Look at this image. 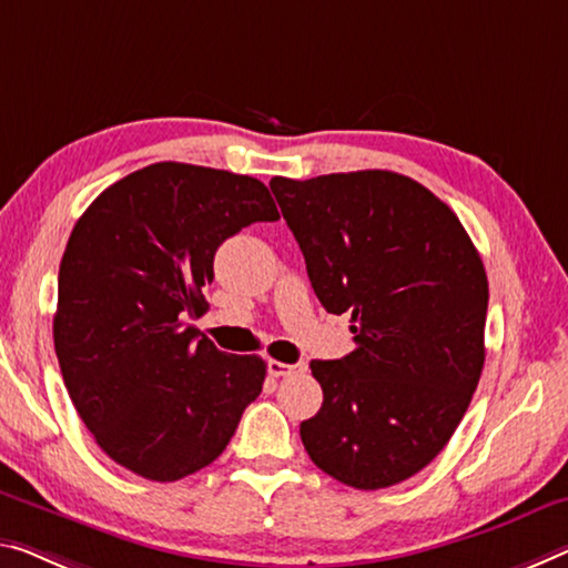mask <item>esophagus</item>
<instances>
[{
	"label": "esophagus",
	"instance_id": "esophagus-1",
	"mask_svg": "<svg viewBox=\"0 0 568 568\" xmlns=\"http://www.w3.org/2000/svg\"><path fill=\"white\" fill-rule=\"evenodd\" d=\"M307 371V363H278V361H268V373L274 378H284V375H300Z\"/></svg>",
	"mask_w": 568,
	"mask_h": 568
}]
</instances>
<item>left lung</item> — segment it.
Here are the masks:
<instances>
[{
  "label": "left lung",
  "instance_id": "8db88e82",
  "mask_svg": "<svg viewBox=\"0 0 568 568\" xmlns=\"http://www.w3.org/2000/svg\"><path fill=\"white\" fill-rule=\"evenodd\" d=\"M322 307L355 351L312 361L322 408L300 434L355 490L404 483L447 447L485 365L487 274L459 217L388 170L268 182Z\"/></svg>",
  "mask_w": 568,
  "mask_h": 568
}]
</instances>
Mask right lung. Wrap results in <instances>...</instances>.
Wrapping results in <instances>:
<instances>
[{"mask_svg": "<svg viewBox=\"0 0 568 568\" xmlns=\"http://www.w3.org/2000/svg\"><path fill=\"white\" fill-rule=\"evenodd\" d=\"M248 174L156 162L93 200L68 239L52 339L78 416L116 465L174 483L221 457L266 378L187 320L225 239L276 221Z\"/></svg>", "mask_w": 568, "mask_h": 568, "instance_id": "add662e5", "label": "right lung"}]
</instances>
